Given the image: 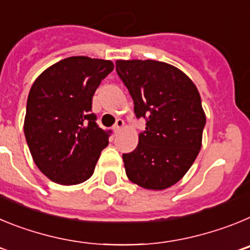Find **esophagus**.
<instances>
[{
	"label": "esophagus",
	"instance_id": "1",
	"mask_svg": "<svg viewBox=\"0 0 250 250\" xmlns=\"http://www.w3.org/2000/svg\"><path fill=\"white\" fill-rule=\"evenodd\" d=\"M123 127H124V120H123V119H118L112 129H114L115 132H119L121 129H123Z\"/></svg>",
	"mask_w": 250,
	"mask_h": 250
}]
</instances>
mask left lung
<instances>
[{
  "instance_id": "1",
  "label": "left lung",
  "mask_w": 250,
  "mask_h": 250,
  "mask_svg": "<svg viewBox=\"0 0 250 250\" xmlns=\"http://www.w3.org/2000/svg\"><path fill=\"white\" fill-rule=\"evenodd\" d=\"M116 72L146 127L134 151L123 154L127 178L163 190L190 169L202 147L205 114L193 81L175 66L155 60H118Z\"/></svg>"
}]
</instances>
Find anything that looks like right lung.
<instances>
[{"instance_id": "1", "label": "right lung", "mask_w": 250, "mask_h": 250, "mask_svg": "<svg viewBox=\"0 0 250 250\" xmlns=\"http://www.w3.org/2000/svg\"><path fill=\"white\" fill-rule=\"evenodd\" d=\"M112 70L109 60L72 56L35 80L23 131L35 164L52 182L80 184L94 174L111 131L96 124L92 96Z\"/></svg>"}]
</instances>
